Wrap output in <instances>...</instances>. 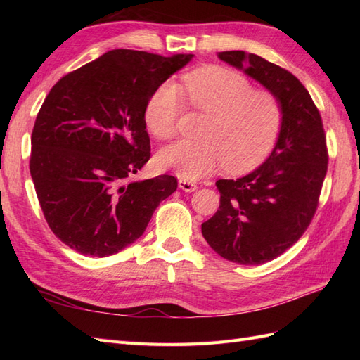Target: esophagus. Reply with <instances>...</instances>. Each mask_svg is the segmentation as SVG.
Here are the masks:
<instances>
[{
    "instance_id": "34e87169",
    "label": "esophagus",
    "mask_w": 360,
    "mask_h": 360,
    "mask_svg": "<svg viewBox=\"0 0 360 360\" xmlns=\"http://www.w3.org/2000/svg\"><path fill=\"white\" fill-rule=\"evenodd\" d=\"M178 186H179L181 190H184V192H195V190L198 188V186L195 184V182L188 181V179H184V178H181L178 181Z\"/></svg>"
}]
</instances>
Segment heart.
<instances>
[{"label": "heart", "mask_w": 360, "mask_h": 360, "mask_svg": "<svg viewBox=\"0 0 360 360\" xmlns=\"http://www.w3.org/2000/svg\"><path fill=\"white\" fill-rule=\"evenodd\" d=\"M184 94L188 106L207 112L200 129L202 139H181L159 151L158 164L184 179H200L224 164L229 172H244L269 155L283 127V106L271 91L255 89L244 75L223 66H207L187 74ZM184 97L173 82L160 85L145 106V122L159 139L178 131Z\"/></svg>", "instance_id": "1"}]
</instances>
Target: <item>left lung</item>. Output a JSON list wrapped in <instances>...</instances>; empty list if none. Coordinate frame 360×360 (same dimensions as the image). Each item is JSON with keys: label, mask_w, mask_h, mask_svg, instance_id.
<instances>
[{"label": "left lung", "mask_w": 360, "mask_h": 360, "mask_svg": "<svg viewBox=\"0 0 360 360\" xmlns=\"http://www.w3.org/2000/svg\"><path fill=\"white\" fill-rule=\"evenodd\" d=\"M278 97L283 127L271 155L238 179H219V209L201 226L218 255L263 264L288 250L314 217L328 168L322 117L309 93L289 71L255 53H218Z\"/></svg>", "instance_id": "left-lung-1"}]
</instances>
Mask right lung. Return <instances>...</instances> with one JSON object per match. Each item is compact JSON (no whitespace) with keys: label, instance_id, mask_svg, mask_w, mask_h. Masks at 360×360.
I'll return each instance as SVG.
<instances>
[{"label":"right lung","instance_id":"1","mask_svg":"<svg viewBox=\"0 0 360 360\" xmlns=\"http://www.w3.org/2000/svg\"><path fill=\"white\" fill-rule=\"evenodd\" d=\"M193 53L114 49L60 79L34 125L30 176L51 231L79 254L108 257L145 232L174 176L131 181L148 162L145 106Z\"/></svg>","mask_w":360,"mask_h":360}]
</instances>
